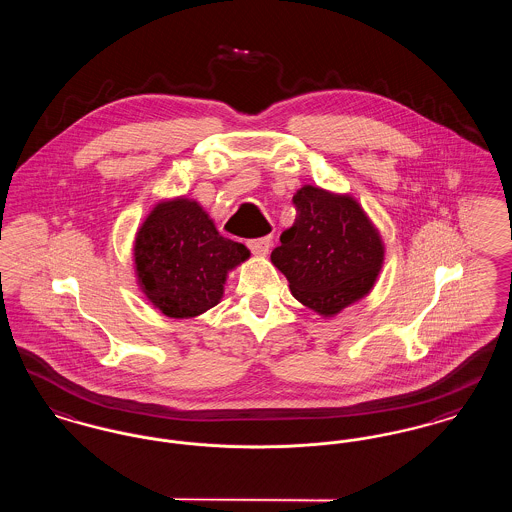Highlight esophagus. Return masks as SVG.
<instances>
[{"mask_svg":"<svg viewBox=\"0 0 512 512\" xmlns=\"http://www.w3.org/2000/svg\"><path fill=\"white\" fill-rule=\"evenodd\" d=\"M270 236H265V238H259V240H249L247 242V247L251 249V253L253 255H257V257H265L268 253V249H270Z\"/></svg>","mask_w":512,"mask_h":512,"instance_id":"34e87169","label":"esophagus"}]
</instances>
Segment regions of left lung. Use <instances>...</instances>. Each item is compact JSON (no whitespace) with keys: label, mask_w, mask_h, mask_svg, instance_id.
<instances>
[{"label":"left lung","mask_w":512,"mask_h":512,"mask_svg":"<svg viewBox=\"0 0 512 512\" xmlns=\"http://www.w3.org/2000/svg\"><path fill=\"white\" fill-rule=\"evenodd\" d=\"M293 205V226L282 232L270 261L297 301L334 317L372 290L384 263L382 238L351 195L303 186Z\"/></svg>","instance_id":"1"}]
</instances>
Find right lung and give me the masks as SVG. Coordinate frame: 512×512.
Returning a JSON list of instances; mask_svg holds the SVG:
<instances>
[{
	"instance_id": "obj_1",
	"label": "right lung",
	"mask_w": 512,
	"mask_h": 512,
	"mask_svg": "<svg viewBox=\"0 0 512 512\" xmlns=\"http://www.w3.org/2000/svg\"><path fill=\"white\" fill-rule=\"evenodd\" d=\"M247 257L244 244L220 236L203 207L186 197L155 205L134 244L142 292L172 318L197 317L215 307L228 270Z\"/></svg>"
}]
</instances>
